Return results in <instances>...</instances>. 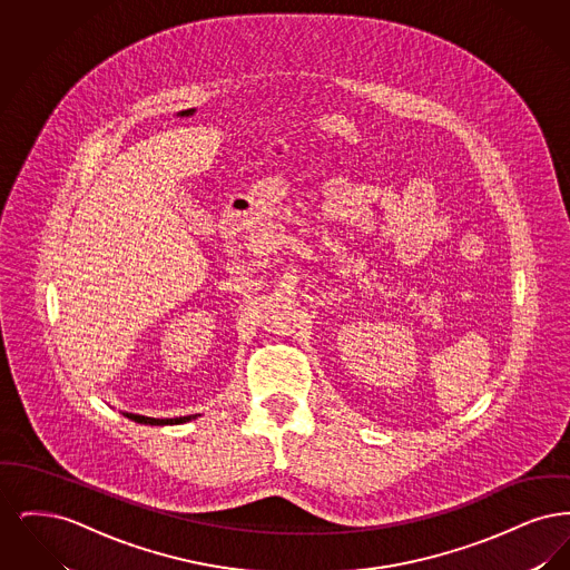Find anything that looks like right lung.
<instances>
[{"instance_id":"right-lung-1","label":"right lung","mask_w":570,"mask_h":570,"mask_svg":"<svg viewBox=\"0 0 570 570\" xmlns=\"http://www.w3.org/2000/svg\"><path fill=\"white\" fill-rule=\"evenodd\" d=\"M126 416L130 419V421H136V423H142V425H173V423H186V421H190L194 416H179V419H151V416H140V414H128L126 412Z\"/></svg>"}]
</instances>
